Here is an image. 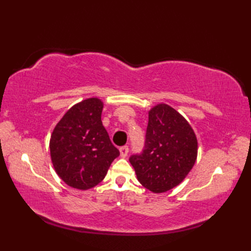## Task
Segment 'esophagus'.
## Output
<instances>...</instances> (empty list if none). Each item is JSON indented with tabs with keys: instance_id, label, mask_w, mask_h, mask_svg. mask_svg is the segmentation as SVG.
<instances>
[{
	"instance_id": "34e87169",
	"label": "esophagus",
	"mask_w": 251,
	"mask_h": 251,
	"mask_svg": "<svg viewBox=\"0 0 251 251\" xmlns=\"http://www.w3.org/2000/svg\"><path fill=\"white\" fill-rule=\"evenodd\" d=\"M120 154H121V157H126L127 154H128V147H127V146L121 147L120 148Z\"/></svg>"
}]
</instances>
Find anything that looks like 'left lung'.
<instances>
[{
  "mask_svg": "<svg viewBox=\"0 0 251 251\" xmlns=\"http://www.w3.org/2000/svg\"><path fill=\"white\" fill-rule=\"evenodd\" d=\"M197 139L179 112L165 103L149 111L145 149L129 162L137 179L153 193H164L180 184L193 168Z\"/></svg>",
  "mask_w": 251,
  "mask_h": 251,
  "instance_id": "8db88e82",
  "label": "left lung"
}]
</instances>
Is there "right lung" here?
Here are the masks:
<instances>
[{
  "instance_id": "add662e5",
  "label": "right lung",
  "mask_w": 251,
  "mask_h": 251,
  "mask_svg": "<svg viewBox=\"0 0 251 251\" xmlns=\"http://www.w3.org/2000/svg\"><path fill=\"white\" fill-rule=\"evenodd\" d=\"M102 109L100 99H85L69 109L52 130L51 162L57 175L71 188H94L120 155L101 122Z\"/></svg>"
}]
</instances>
